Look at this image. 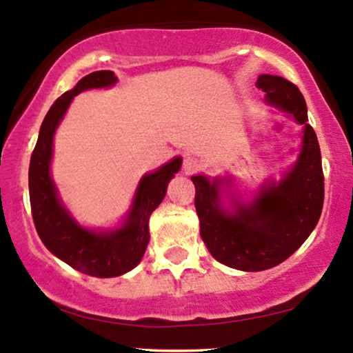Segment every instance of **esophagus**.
Here are the masks:
<instances>
[{
    "label": "esophagus",
    "instance_id": "obj_1",
    "mask_svg": "<svg viewBox=\"0 0 353 353\" xmlns=\"http://www.w3.org/2000/svg\"><path fill=\"white\" fill-rule=\"evenodd\" d=\"M201 169V163L196 159V157L188 156L184 157V163H182V171L184 174H194Z\"/></svg>",
    "mask_w": 353,
    "mask_h": 353
}]
</instances>
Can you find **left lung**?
Segmentation results:
<instances>
[{
	"label": "left lung",
	"mask_w": 353,
	"mask_h": 353,
	"mask_svg": "<svg viewBox=\"0 0 353 353\" xmlns=\"http://www.w3.org/2000/svg\"><path fill=\"white\" fill-rule=\"evenodd\" d=\"M257 88L265 101L303 125L301 152L281 181H265L257 196L242 202L232 196L225 208L222 194L228 177L192 176L201 237L221 264L245 272L272 269L289 259L317 225L323 205L322 157L309 124L302 92L281 76L261 74Z\"/></svg>",
	"instance_id": "1"
}]
</instances>
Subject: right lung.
Segmentation results:
<instances>
[{
    "instance_id": "1",
    "label": "right lung",
    "mask_w": 353,
    "mask_h": 353,
    "mask_svg": "<svg viewBox=\"0 0 353 353\" xmlns=\"http://www.w3.org/2000/svg\"><path fill=\"white\" fill-rule=\"evenodd\" d=\"M116 83L112 71H94L59 96L44 117L30 163V202L39 239L52 255L92 277H117L139 264L151 237L149 217L163 202L169 181L182 164L181 157H174L143 176L119 228L88 229L71 216L51 177L54 132L74 96L86 89L111 88Z\"/></svg>"
}]
</instances>
